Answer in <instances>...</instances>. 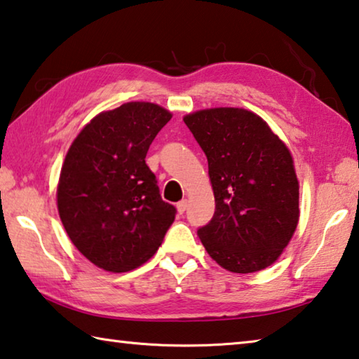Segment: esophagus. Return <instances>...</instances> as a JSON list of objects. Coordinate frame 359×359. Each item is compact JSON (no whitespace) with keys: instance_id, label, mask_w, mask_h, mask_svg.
Returning a JSON list of instances; mask_svg holds the SVG:
<instances>
[{"instance_id":"34e87169","label":"esophagus","mask_w":359,"mask_h":359,"mask_svg":"<svg viewBox=\"0 0 359 359\" xmlns=\"http://www.w3.org/2000/svg\"><path fill=\"white\" fill-rule=\"evenodd\" d=\"M187 208H188V201H187V199H182L180 203H177V210H179V214H184V212L187 210Z\"/></svg>"}]
</instances>
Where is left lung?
Wrapping results in <instances>:
<instances>
[{
    "label": "left lung",
    "instance_id": "left-lung-1",
    "mask_svg": "<svg viewBox=\"0 0 359 359\" xmlns=\"http://www.w3.org/2000/svg\"><path fill=\"white\" fill-rule=\"evenodd\" d=\"M208 156L215 214L198 236L226 271L271 266L299 220V182L287 145L269 125L239 107L204 109L184 117Z\"/></svg>",
    "mask_w": 359,
    "mask_h": 359
}]
</instances>
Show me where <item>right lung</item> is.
I'll return each instance as SVG.
<instances>
[{
	"label": "right lung",
	"instance_id": "1",
	"mask_svg": "<svg viewBox=\"0 0 359 359\" xmlns=\"http://www.w3.org/2000/svg\"><path fill=\"white\" fill-rule=\"evenodd\" d=\"M172 114L133 101L83 126L66 154L57 204L69 239L109 272L145 263L161 245L175 208L160 196L145 155Z\"/></svg>",
	"mask_w": 359,
	"mask_h": 359
}]
</instances>
